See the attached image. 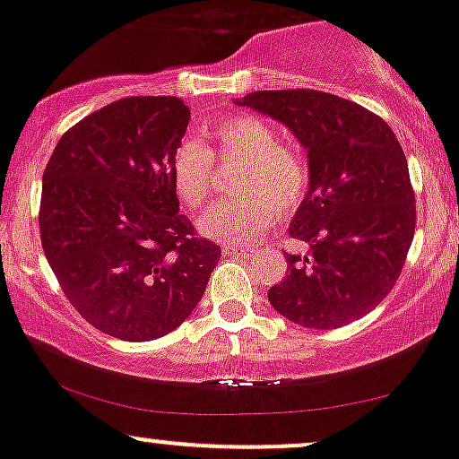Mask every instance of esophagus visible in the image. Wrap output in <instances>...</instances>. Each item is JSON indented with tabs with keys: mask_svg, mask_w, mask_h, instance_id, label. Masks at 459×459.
<instances>
[{
	"mask_svg": "<svg viewBox=\"0 0 459 459\" xmlns=\"http://www.w3.org/2000/svg\"><path fill=\"white\" fill-rule=\"evenodd\" d=\"M223 254L230 255V258H251L254 249L240 247V245H223Z\"/></svg>",
	"mask_w": 459,
	"mask_h": 459,
	"instance_id": "esophagus-1",
	"label": "esophagus"
}]
</instances>
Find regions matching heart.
Segmentation results:
<instances>
[{
  "label": "heart",
  "mask_w": 459,
  "mask_h": 459,
  "mask_svg": "<svg viewBox=\"0 0 459 459\" xmlns=\"http://www.w3.org/2000/svg\"><path fill=\"white\" fill-rule=\"evenodd\" d=\"M212 151L196 140H184L172 152V188L186 208L196 210L212 190V155L236 161L231 190L236 199L216 204L199 219L201 234L225 245L260 238L275 223V212L293 214L308 192L310 172L304 157L282 146L280 133L254 116H228L208 129ZM276 210L273 211V208Z\"/></svg>",
  "instance_id": "heart-1"
}]
</instances>
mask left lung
Segmentation results:
<instances>
[{
	"label": "left lung",
	"instance_id": "8db88e82",
	"mask_svg": "<svg viewBox=\"0 0 459 459\" xmlns=\"http://www.w3.org/2000/svg\"><path fill=\"white\" fill-rule=\"evenodd\" d=\"M236 105L287 125L308 155V192L289 228L308 254H287L271 307L317 330L363 317L394 289L416 231L396 135L366 107L317 90L254 91Z\"/></svg>",
	"mask_w": 459,
	"mask_h": 459
}]
</instances>
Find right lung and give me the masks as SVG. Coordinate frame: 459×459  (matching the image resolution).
<instances>
[{"mask_svg":"<svg viewBox=\"0 0 459 459\" xmlns=\"http://www.w3.org/2000/svg\"><path fill=\"white\" fill-rule=\"evenodd\" d=\"M190 122L175 96H131L82 117L43 172L39 228L70 304L122 342L181 326L221 247L179 212L170 160Z\"/></svg>","mask_w":459,"mask_h":459,"instance_id":"1","label":"right lung"}]
</instances>
